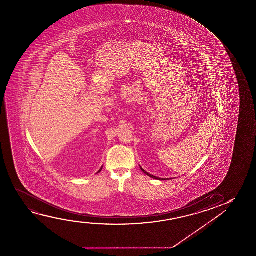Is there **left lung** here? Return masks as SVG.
Segmentation results:
<instances>
[{
    "label": "left lung",
    "mask_w": 256,
    "mask_h": 256,
    "mask_svg": "<svg viewBox=\"0 0 256 256\" xmlns=\"http://www.w3.org/2000/svg\"><path fill=\"white\" fill-rule=\"evenodd\" d=\"M140 170H142L144 172V173H145L146 175L148 176H150V178H152L158 179V180H165V179H162L160 178H158V176H154L151 175V174H150V173H148L147 172H145L144 168H142V167H140Z\"/></svg>",
    "instance_id": "1"
}]
</instances>
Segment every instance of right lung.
<instances>
[{
  "label": "right lung",
  "mask_w": 256,
  "mask_h": 256,
  "mask_svg": "<svg viewBox=\"0 0 256 256\" xmlns=\"http://www.w3.org/2000/svg\"><path fill=\"white\" fill-rule=\"evenodd\" d=\"M98 170V172H100V170Z\"/></svg>",
  "instance_id": "obj_1"
}]
</instances>
